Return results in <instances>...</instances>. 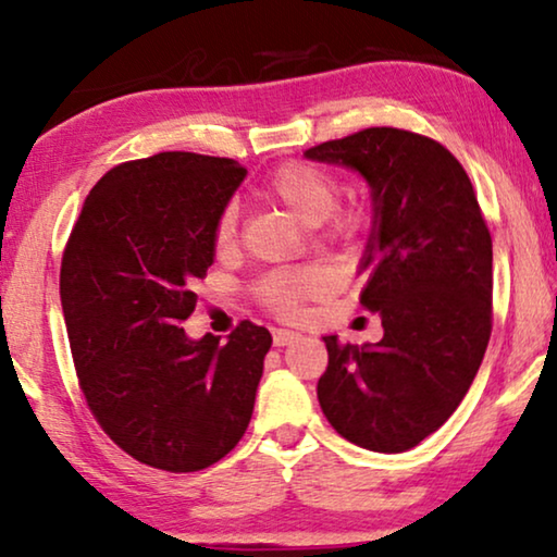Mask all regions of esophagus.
<instances>
[{
    "label": "esophagus",
    "instance_id": "esophagus-1",
    "mask_svg": "<svg viewBox=\"0 0 557 557\" xmlns=\"http://www.w3.org/2000/svg\"><path fill=\"white\" fill-rule=\"evenodd\" d=\"M296 339H299V334H296V332H288V330H273V345H276V347L294 345Z\"/></svg>",
    "mask_w": 557,
    "mask_h": 557
}]
</instances>
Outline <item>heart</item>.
I'll return each mask as SVG.
<instances>
[{
  "mask_svg": "<svg viewBox=\"0 0 557 557\" xmlns=\"http://www.w3.org/2000/svg\"><path fill=\"white\" fill-rule=\"evenodd\" d=\"M265 195L294 212L301 223L322 227V235L330 240H347L360 231L362 215L355 210H339L342 182L334 172L307 162H286L276 166L265 180ZM238 231V210L225 205L212 227V243L218 250H227L235 243ZM326 276L314 265L301 269L269 271L256 281V299L271 309L273 314L288 317L299 309L309 296L324 292Z\"/></svg>",
  "mask_w": 557,
  "mask_h": 557,
  "instance_id": "1",
  "label": "heart"
}]
</instances>
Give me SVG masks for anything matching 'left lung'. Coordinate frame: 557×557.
<instances>
[{
    "instance_id": "8db88e82",
    "label": "left lung",
    "mask_w": 557,
    "mask_h": 557,
    "mask_svg": "<svg viewBox=\"0 0 557 557\" xmlns=\"http://www.w3.org/2000/svg\"><path fill=\"white\" fill-rule=\"evenodd\" d=\"M304 157L357 170L375 220L360 304L383 319L375 345L324 337L317 398L352 444L400 454L459 408L492 334V235L469 174L429 136L372 126Z\"/></svg>"
}]
</instances>
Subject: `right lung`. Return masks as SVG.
I'll return each mask as SVG.
<instances>
[{"label":"right lung","instance_id":"1","mask_svg":"<svg viewBox=\"0 0 557 557\" xmlns=\"http://www.w3.org/2000/svg\"><path fill=\"white\" fill-rule=\"evenodd\" d=\"M246 166L193 151L124 162L83 202L60 263V301L90 413L147 467L187 474L231 454L253 416L265 326L225 345L189 339L195 281L215 258L212 227Z\"/></svg>","mask_w":557,"mask_h":557}]
</instances>
